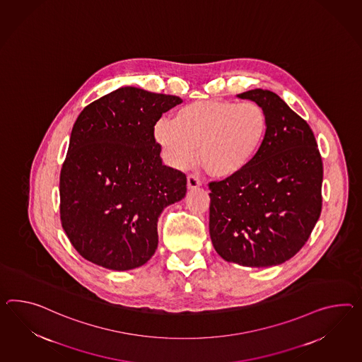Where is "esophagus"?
Masks as SVG:
<instances>
[{
  "instance_id": "obj_1",
  "label": "esophagus",
  "mask_w": 362,
  "mask_h": 362,
  "mask_svg": "<svg viewBox=\"0 0 362 362\" xmlns=\"http://www.w3.org/2000/svg\"><path fill=\"white\" fill-rule=\"evenodd\" d=\"M198 186H201V180L194 175H189L187 176V189L193 190V189H197Z\"/></svg>"
}]
</instances>
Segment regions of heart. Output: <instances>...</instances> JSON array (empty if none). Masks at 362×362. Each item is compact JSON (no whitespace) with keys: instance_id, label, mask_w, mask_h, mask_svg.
<instances>
[{"instance_id":"heart-1","label":"heart","mask_w":362,"mask_h":362,"mask_svg":"<svg viewBox=\"0 0 362 362\" xmlns=\"http://www.w3.org/2000/svg\"><path fill=\"white\" fill-rule=\"evenodd\" d=\"M268 126L259 103L209 100L180 107L172 122L158 121L153 134L172 167H187L198 148L202 165L215 178L232 180L257 158Z\"/></svg>"}]
</instances>
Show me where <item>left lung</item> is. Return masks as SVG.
Segmentation results:
<instances>
[{"mask_svg": "<svg viewBox=\"0 0 362 362\" xmlns=\"http://www.w3.org/2000/svg\"><path fill=\"white\" fill-rule=\"evenodd\" d=\"M238 97L265 110L268 134L243 175L209 184L210 238L226 261L268 268L297 255L314 230L323 163L308 123L279 95L253 89Z\"/></svg>", "mask_w": 362, "mask_h": 362, "instance_id": "1", "label": "left lung"}]
</instances>
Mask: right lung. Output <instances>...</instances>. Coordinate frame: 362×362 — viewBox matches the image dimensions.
<instances>
[{"label":"right lung","mask_w":362,"mask_h":362,"mask_svg":"<svg viewBox=\"0 0 362 362\" xmlns=\"http://www.w3.org/2000/svg\"><path fill=\"white\" fill-rule=\"evenodd\" d=\"M181 103L124 86L80 112L60 173V219L83 259L130 270L153 256L158 216L186 194L185 175L163 164L153 131Z\"/></svg>","instance_id":"right-lung-1"}]
</instances>
